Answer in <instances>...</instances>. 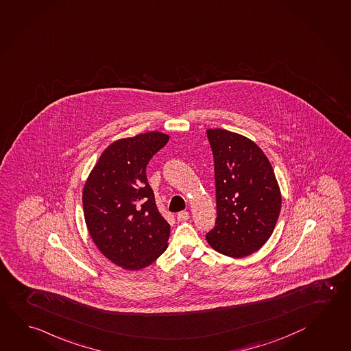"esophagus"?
<instances>
[{
    "instance_id": "esophagus-1",
    "label": "esophagus",
    "mask_w": 351,
    "mask_h": 351,
    "mask_svg": "<svg viewBox=\"0 0 351 351\" xmlns=\"http://www.w3.org/2000/svg\"><path fill=\"white\" fill-rule=\"evenodd\" d=\"M177 219H178L179 221H186L189 219V213L185 210L179 211L178 214H177Z\"/></svg>"
}]
</instances>
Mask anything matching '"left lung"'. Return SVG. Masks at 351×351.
<instances>
[{
  "label": "left lung",
  "instance_id": "1",
  "mask_svg": "<svg viewBox=\"0 0 351 351\" xmlns=\"http://www.w3.org/2000/svg\"><path fill=\"white\" fill-rule=\"evenodd\" d=\"M206 134L214 156L217 213L206 240L223 255H251L272 235L280 217L274 168L261 148L241 134L223 128H209Z\"/></svg>",
  "mask_w": 351,
  "mask_h": 351
}]
</instances>
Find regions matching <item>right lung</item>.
<instances>
[{
  "label": "right lung",
  "mask_w": 351,
  "mask_h": 351,
  "mask_svg": "<svg viewBox=\"0 0 351 351\" xmlns=\"http://www.w3.org/2000/svg\"><path fill=\"white\" fill-rule=\"evenodd\" d=\"M169 140L147 132L102 152L83 191L85 223L102 255L126 269L149 266L165 251L171 226L157 209L146 167Z\"/></svg>",
  "instance_id": "add662e5"
}]
</instances>
